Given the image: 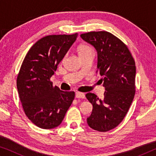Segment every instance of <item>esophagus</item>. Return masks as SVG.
<instances>
[{"mask_svg":"<svg viewBox=\"0 0 156 156\" xmlns=\"http://www.w3.org/2000/svg\"><path fill=\"white\" fill-rule=\"evenodd\" d=\"M76 98H78V99H84L85 95L82 92H76Z\"/></svg>","mask_w":156,"mask_h":156,"instance_id":"34e87169","label":"esophagus"}]
</instances>
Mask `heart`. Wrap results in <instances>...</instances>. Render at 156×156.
Segmentation results:
<instances>
[{"label": "heart", "instance_id": "1", "mask_svg": "<svg viewBox=\"0 0 156 156\" xmlns=\"http://www.w3.org/2000/svg\"><path fill=\"white\" fill-rule=\"evenodd\" d=\"M92 50L93 49L91 48L90 46L87 45V44H82V45H80L78 48V52L80 56H82V55L86 54V53Z\"/></svg>", "mask_w": 156, "mask_h": 156}]
</instances>
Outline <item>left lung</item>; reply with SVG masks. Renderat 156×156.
I'll use <instances>...</instances> for the list:
<instances>
[{"label":"left lung","mask_w":156,"mask_h":156,"mask_svg":"<svg viewBox=\"0 0 156 156\" xmlns=\"http://www.w3.org/2000/svg\"><path fill=\"white\" fill-rule=\"evenodd\" d=\"M80 36L97 51V73L103 76L101 80L106 89L101 100L93 93L86 94L93 106L87 123L96 131H110L123 121L133 101L135 61L126 44L108 32H89Z\"/></svg>","instance_id":"8db88e82"}]
</instances>
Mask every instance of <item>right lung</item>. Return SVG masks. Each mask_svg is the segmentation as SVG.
I'll use <instances>...</instances> for the list:
<instances>
[{"mask_svg":"<svg viewBox=\"0 0 156 156\" xmlns=\"http://www.w3.org/2000/svg\"><path fill=\"white\" fill-rule=\"evenodd\" d=\"M78 34L52 35L35 42L25 55L17 76V88L24 112L39 128L60 124L75 97L74 91L54 87L50 77Z\"/></svg>","mask_w":156,"mask_h":156,"instance_id":"right-lung-1","label":"right lung"}]
</instances>
